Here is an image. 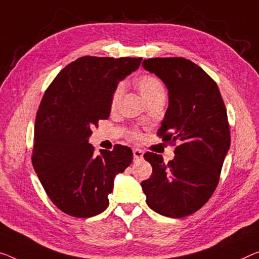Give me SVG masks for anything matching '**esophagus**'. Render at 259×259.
Wrapping results in <instances>:
<instances>
[{
    "label": "esophagus",
    "mask_w": 259,
    "mask_h": 259,
    "mask_svg": "<svg viewBox=\"0 0 259 259\" xmlns=\"http://www.w3.org/2000/svg\"><path fill=\"white\" fill-rule=\"evenodd\" d=\"M133 153H134L135 159H142L143 154H144V152H143L141 149H134L133 150Z\"/></svg>",
    "instance_id": "34e87169"
}]
</instances>
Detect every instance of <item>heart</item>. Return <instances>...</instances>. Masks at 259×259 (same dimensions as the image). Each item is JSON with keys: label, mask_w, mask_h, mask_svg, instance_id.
I'll return each instance as SVG.
<instances>
[{"label": "heart", "mask_w": 259, "mask_h": 259, "mask_svg": "<svg viewBox=\"0 0 259 259\" xmlns=\"http://www.w3.org/2000/svg\"><path fill=\"white\" fill-rule=\"evenodd\" d=\"M137 88L140 93L142 94L143 98L145 99L146 102H151L153 100L159 99V98H165V90L163 83L160 82V80L156 78L153 75H142L136 81ZM123 93H124V83L119 82L111 94L110 98V107L116 108L119 100L122 99ZM129 137L131 140L137 141L140 140L141 135L137 130H130L129 131Z\"/></svg>", "instance_id": "1"}]
</instances>
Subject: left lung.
<instances>
[{
  "label": "left lung",
  "instance_id": "obj_1",
  "mask_svg": "<svg viewBox=\"0 0 259 259\" xmlns=\"http://www.w3.org/2000/svg\"><path fill=\"white\" fill-rule=\"evenodd\" d=\"M168 90V108L157 135L178 146L165 163L146 152L152 175L142 181L146 203L167 218H185L199 210L213 194L230 146L227 109L215 81L185 58L143 61Z\"/></svg>",
  "mask_w": 259,
  "mask_h": 259
}]
</instances>
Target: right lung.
Listing matches in <instances>:
<instances>
[{"label": "right lung", "instance_id": "1", "mask_svg": "<svg viewBox=\"0 0 259 259\" xmlns=\"http://www.w3.org/2000/svg\"><path fill=\"white\" fill-rule=\"evenodd\" d=\"M142 58L81 57L61 69L38 108L32 165L46 194L61 211L91 218L109 204L114 178L133 161L128 146L95 156L93 126L110 114L111 94L140 67Z\"/></svg>", "mask_w": 259, "mask_h": 259}]
</instances>
